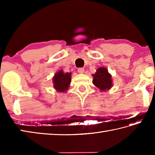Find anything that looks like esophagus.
<instances>
[{"mask_svg": "<svg viewBox=\"0 0 155 155\" xmlns=\"http://www.w3.org/2000/svg\"><path fill=\"white\" fill-rule=\"evenodd\" d=\"M78 72H79L80 74H83L84 72V68H78Z\"/></svg>", "mask_w": 155, "mask_h": 155, "instance_id": "34e87169", "label": "esophagus"}]
</instances>
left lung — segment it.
I'll use <instances>...</instances> for the list:
<instances>
[{"label": "left lung", "instance_id": "8db88e82", "mask_svg": "<svg viewBox=\"0 0 155 155\" xmlns=\"http://www.w3.org/2000/svg\"><path fill=\"white\" fill-rule=\"evenodd\" d=\"M93 83L102 91H107L113 86L110 74L104 67L98 68L94 74H93Z\"/></svg>", "mask_w": 155, "mask_h": 155}]
</instances>
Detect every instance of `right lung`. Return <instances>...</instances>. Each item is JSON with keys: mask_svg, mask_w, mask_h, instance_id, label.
I'll use <instances>...</instances> for the list:
<instances>
[{"mask_svg": "<svg viewBox=\"0 0 155 155\" xmlns=\"http://www.w3.org/2000/svg\"><path fill=\"white\" fill-rule=\"evenodd\" d=\"M53 87L56 91L61 93H64L68 89L71 82V72L64 73L62 70L57 72L52 78Z\"/></svg>", "mask_w": 155, "mask_h": 155, "instance_id": "add662e5", "label": "right lung"}]
</instances>
